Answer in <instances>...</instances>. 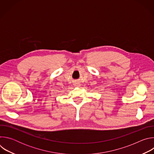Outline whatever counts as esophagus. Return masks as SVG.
<instances>
[{"label":"esophagus","mask_w":154,"mask_h":154,"mask_svg":"<svg viewBox=\"0 0 154 154\" xmlns=\"http://www.w3.org/2000/svg\"><path fill=\"white\" fill-rule=\"evenodd\" d=\"M75 85L77 86H80V84H79V83H75Z\"/></svg>","instance_id":"obj_1"}]
</instances>
